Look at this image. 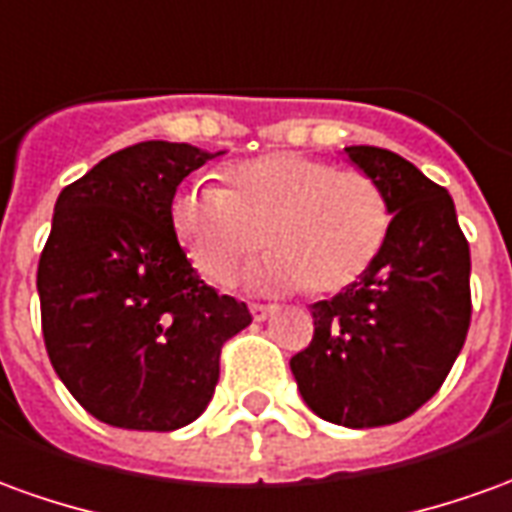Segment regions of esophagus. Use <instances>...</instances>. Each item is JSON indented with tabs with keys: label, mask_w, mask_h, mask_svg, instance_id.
I'll return each mask as SVG.
<instances>
[{
	"label": "esophagus",
	"mask_w": 512,
	"mask_h": 512,
	"mask_svg": "<svg viewBox=\"0 0 512 512\" xmlns=\"http://www.w3.org/2000/svg\"><path fill=\"white\" fill-rule=\"evenodd\" d=\"M249 310H252V318H255V321H266V318L271 316V313H274V305L252 302V305H249Z\"/></svg>",
	"instance_id": "1"
}]
</instances>
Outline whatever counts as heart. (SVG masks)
I'll return each instance as SVG.
<instances>
[{"instance_id": "b5f03b06", "label": "heart", "mask_w": 512, "mask_h": 512, "mask_svg": "<svg viewBox=\"0 0 512 512\" xmlns=\"http://www.w3.org/2000/svg\"><path fill=\"white\" fill-rule=\"evenodd\" d=\"M219 182L185 185L171 199V230L210 282H230L266 244L271 255L252 274L257 285L330 296L355 285L388 244L391 202L366 171L274 152L227 163Z\"/></svg>"}]
</instances>
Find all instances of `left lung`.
<instances>
[{"instance_id": "1", "label": "left lung", "mask_w": 512, "mask_h": 512, "mask_svg": "<svg viewBox=\"0 0 512 512\" xmlns=\"http://www.w3.org/2000/svg\"><path fill=\"white\" fill-rule=\"evenodd\" d=\"M346 155L385 188L391 235L355 285L310 307L313 341L291 371L316 416L366 430L413 416L455 366L471 324V252L452 196L410 160L380 146Z\"/></svg>"}]
</instances>
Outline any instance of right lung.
<instances>
[{
  "label": "right lung",
  "instance_id": "obj_1",
  "mask_svg": "<svg viewBox=\"0 0 512 512\" xmlns=\"http://www.w3.org/2000/svg\"><path fill=\"white\" fill-rule=\"evenodd\" d=\"M213 157L144 141L57 196L38 260L46 355L71 396L110 427L191 424L213 399L221 346L252 324L246 302L199 280L171 230L177 185Z\"/></svg>",
  "mask_w": 512,
  "mask_h": 512
}]
</instances>
